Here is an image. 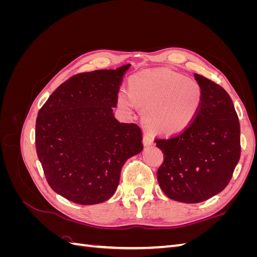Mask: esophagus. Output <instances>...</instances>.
I'll return each instance as SVG.
<instances>
[{"label":"esophagus","mask_w":257,"mask_h":257,"mask_svg":"<svg viewBox=\"0 0 257 257\" xmlns=\"http://www.w3.org/2000/svg\"><path fill=\"white\" fill-rule=\"evenodd\" d=\"M153 137L150 133H148V132H145L144 134V145L145 146H150L153 144Z\"/></svg>","instance_id":"1"}]
</instances>
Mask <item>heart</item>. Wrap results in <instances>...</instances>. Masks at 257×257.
Instances as JSON below:
<instances>
[{
  "label": "heart",
  "mask_w": 257,
  "mask_h": 257,
  "mask_svg": "<svg viewBox=\"0 0 257 257\" xmlns=\"http://www.w3.org/2000/svg\"><path fill=\"white\" fill-rule=\"evenodd\" d=\"M130 90H121L119 105L134 110L136 103L145 109V121L151 130L175 135L188 128L201 104L197 81L169 68L146 69L132 76Z\"/></svg>",
  "instance_id": "heart-1"
}]
</instances>
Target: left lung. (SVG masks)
<instances>
[{
    "instance_id": "1",
    "label": "left lung",
    "mask_w": 257,
    "mask_h": 257,
    "mask_svg": "<svg viewBox=\"0 0 257 257\" xmlns=\"http://www.w3.org/2000/svg\"><path fill=\"white\" fill-rule=\"evenodd\" d=\"M201 89L195 119L181 133L155 138L164 153L158 181L165 195L195 204L216 195L229 183L240 159V124L228 93L194 74Z\"/></svg>"
}]
</instances>
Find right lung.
<instances>
[{"label": "right lung", "instance_id": "obj_1", "mask_svg": "<svg viewBox=\"0 0 257 257\" xmlns=\"http://www.w3.org/2000/svg\"><path fill=\"white\" fill-rule=\"evenodd\" d=\"M130 66L74 75L38 111L35 147L46 180L73 203L109 199L124 163L143 150L141 127L112 112Z\"/></svg>", "mask_w": 257, "mask_h": 257}]
</instances>
